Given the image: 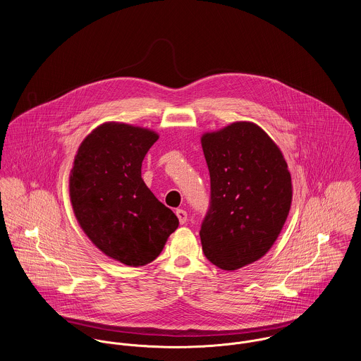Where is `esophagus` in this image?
<instances>
[{"label":"esophagus","mask_w":361,"mask_h":361,"mask_svg":"<svg viewBox=\"0 0 361 361\" xmlns=\"http://www.w3.org/2000/svg\"><path fill=\"white\" fill-rule=\"evenodd\" d=\"M176 214H177V217H178V220H180V224H184V223L187 221L188 214H187V212H185V210H183V209H177V210H176Z\"/></svg>","instance_id":"esophagus-1"}]
</instances>
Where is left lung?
<instances>
[{"instance_id": "1", "label": "left lung", "mask_w": 361, "mask_h": 361, "mask_svg": "<svg viewBox=\"0 0 361 361\" xmlns=\"http://www.w3.org/2000/svg\"><path fill=\"white\" fill-rule=\"evenodd\" d=\"M210 173V209L202 223L209 262L234 271L262 259L279 238L292 203L286 161L270 135L252 121L202 134Z\"/></svg>"}]
</instances>
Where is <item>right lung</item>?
Listing matches in <instances>:
<instances>
[{
  "instance_id": "right-lung-1",
  "label": "right lung",
  "mask_w": 361,
  "mask_h": 361,
  "mask_svg": "<svg viewBox=\"0 0 361 361\" xmlns=\"http://www.w3.org/2000/svg\"><path fill=\"white\" fill-rule=\"evenodd\" d=\"M159 135L133 124L106 121L80 144L69 176L71 203L90 240L130 267L155 260L177 216L141 177L142 161Z\"/></svg>"
}]
</instances>
